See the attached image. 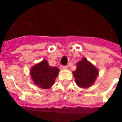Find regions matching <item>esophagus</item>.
<instances>
[{"label": "esophagus", "mask_w": 122, "mask_h": 122, "mask_svg": "<svg viewBox=\"0 0 122 122\" xmlns=\"http://www.w3.org/2000/svg\"><path fill=\"white\" fill-rule=\"evenodd\" d=\"M67 65H61V69H67Z\"/></svg>", "instance_id": "esophagus-1"}]
</instances>
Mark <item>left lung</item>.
Instances as JSON below:
<instances>
[{
  "label": "left lung",
  "instance_id": "8db88e82",
  "mask_svg": "<svg viewBox=\"0 0 122 122\" xmlns=\"http://www.w3.org/2000/svg\"><path fill=\"white\" fill-rule=\"evenodd\" d=\"M98 70L92 64L89 63L86 58H83L77 63V69L73 71L77 85L81 88H88L93 84L97 76Z\"/></svg>",
  "mask_w": 122,
  "mask_h": 122
}]
</instances>
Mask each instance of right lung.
<instances>
[{"mask_svg": "<svg viewBox=\"0 0 122 122\" xmlns=\"http://www.w3.org/2000/svg\"><path fill=\"white\" fill-rule=\"evenodd\" d=\"M59 69L56 67H51L46 60L34 65L30 71L32 80L41 88L48 89L53 86L57 78Z\"/></svg>", "mask_w": 122, "mask_h": 122, "instance_id": "obj_1", "label": "right lung"}]
</instances>
